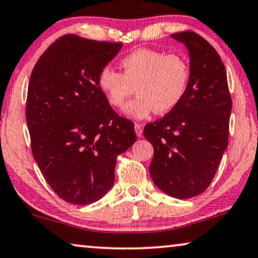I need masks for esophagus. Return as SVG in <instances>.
<instances>
[{"instance_id":"obj_1","label":"esophagus","mask_w":258,"mask_h":258,"mask_svg":"<svg viewBox=\"0 0 258 258\" xmlns=\"http://www.w3.org/2000/svg\"><path fill=\"white\" fill-rule=\"evenodd\" d=\"M134 130H136V133H137L138 137L142 136V126L140 124L136 122V124H134Z\"/></svg>"}]
</instances>
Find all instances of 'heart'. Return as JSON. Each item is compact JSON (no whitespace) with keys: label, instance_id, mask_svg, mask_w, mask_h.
Here are the masks:
<instances>
[{"label":"heart","instance_id":"obj_1","mask_svg":"<svg viewBox=\"0 0 258 258\" xmlns=\"http://www.w3.org/2000/svg\"><path fill=\"white\" fill-rule=\"evenodd\" d=\"M122 72L104 67L97 84L109 102L117 109L126 104L134 92L138 96L126 106L128 116L142 119L153 111L157 114L170 112L185 95L190 68L185 57L152 48H139L120 60Z\"/></svg>","mask_w":258,"mask_h":258}]
</instances>
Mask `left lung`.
Wrapping results in <instances>:
<instances>
[{"instance_id": "left-lung-1", "label": "left lung", "mask_w": 258, "mask_h": 258, "mask_svg": "<svg viewBox=\"0 0 258 258\" xmlns=\"http://www.w3.org/2000/svg\"><path fill=\"white\" fill-rule=\"evenodd\" d=\"M171 37L189 51V84L179 104L146 125L144 136L154 147V184L168 196L187 199L209 187L227 148L232 97L213 46L192 31Z\"/></svg>"}]
</instances>
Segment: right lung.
I'll return each mask as SVG.
<instances>
[{
    "instance_id": "1",
    "label": "right lung",
    "mask_w": 258,
    "mask_h": 258,
    "mask_svg": "<svg viewBox=\"0 0 258 258\" xmlns=\"http://www.w3.org/2000/svg\"><path fill=\"white\" fill-rule=\"evenodd\" d=\"M121 43L64 34L34 64L26 98L31 149L52 190L73 205L101 199L114 183L117 156L137 140L99 90V72Z\"/></svg>"
}]
</instances>
